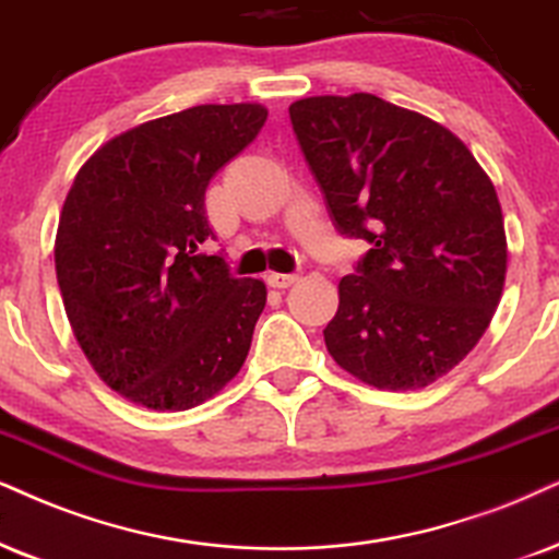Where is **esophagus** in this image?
Masks as SVG:
<instances>
[{
  "label": "esophagus",
  "mask_w": 559,
  "mask_h": 559,
  "mask_svg": "<svg viewBox=\"0 0 559 559\" xmlns=\"http://www.w3.org/2000/svg\"><path fill=\"white\" fill-rule=\"evenodd\" d=\"M296 278H299V275H296V273H267V286L288 288Z\"/></svg>",
  "instance_id": "1"
}]
</instances>
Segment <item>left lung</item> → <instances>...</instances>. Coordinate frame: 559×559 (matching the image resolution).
Returning <instances> with one entry per match:
<instances>
[{
	"label": "left lung",
	"mask_w": 559,
	"mask_h": 559,
	"mask_svg": "<svg viewBox=\"0 0 559 559\" xmlns=\"http://www.w3.org/2000/svg\"><path fill=\"white\" fill-rule=\"evenodd\" d=\"M343 237L369 250L337 286L330 356L379 390H420L490 324L506 281L492 182L454 133L369 92L288 108Z\"/></svg>",
	"instance_id": "8db88e82"
}]
</instances>
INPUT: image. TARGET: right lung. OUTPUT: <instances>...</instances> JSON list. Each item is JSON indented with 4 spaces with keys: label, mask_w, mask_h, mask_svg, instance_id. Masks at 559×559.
Listing matches in <instances>:
<instances>
[{
    "label": "right lung",
    "mask_w": 559,
    "mask_h": 559,
    "mask_svg": "<svg viewBox=\"0 0 559 559\" xmlns=\"http://www.w3.org/2000/svg\"><path fill=\"white\" fill-rule=\"evenodd\" d=\"M260 105H195L110 139L76 173L56 278L92 369L126 400L190 409L242 369L265 284L198 252L206 188L258 136Z\"/></svg>",
    "instance_id": "right-lung-1"
}]
</instances>
